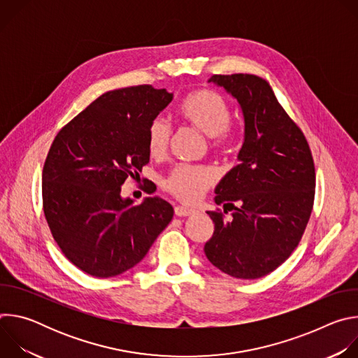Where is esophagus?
<instances>
[{
  "mask_svg": "<svg viewBox=\"0 0 358 358\" xmlns=\"http://www.w3.org/2000/svg\"><path fill=\"white\" fill-rule=\"evenodd\" d=\"M174 213L177 217H191L195 214V210H192L189 207H184V206H177L174 208Z\"/></svg>",
  "mask_w": 358,
  "mask_h": 358,
  "instance_id": "34e87169",
  "label": "esophagus"
}]
</instances>
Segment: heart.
I'll list each match as a JSON object with an SVG mask.
<instances>
[{"instance_id":"obj_1","label":"heart","mask_w":358,"mask_h":358,"mask_svg":"<svg viewBox=\"0 0 358 358\" xmlns=\"http://www.w3.org/2000/svg\"><path fill=\"white\" fill-rule=\"evenodd\" d=\"M180 117L202 134L210 137L215 150H227L236 140V129L231 123L232 109L227 99L213 89L189 92L178 106ZM171 127L156 117L147 129V150L151 157L163 159L170 147ZM215 182V174L208 167L177 166L164 180V188L182 202L198 201Z\"/></svg>"}]
</instances>
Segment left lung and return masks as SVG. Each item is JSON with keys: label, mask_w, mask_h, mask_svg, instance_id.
Here are the masks:
<instances>
[{"label": "left lung", "mask_w": 358, "mask_h": 358, "mask_svg": "<svg viewBox=\"0 0 358 358\" xmlns=\"http://www.w3.org/2000/svg\"><path fill=\"white\" fill-rule=\"evenodd\" d=\"M238 100L245 122L235 166L215 188L207 211L215 228L203 246L208 261L236 279H258L280 266L309 222L316 174L312 151L268 80L249 73L214 75ZM232 210L231 217L224 215Z\"/></svg>", "instance_id": "1"}]
</instances>
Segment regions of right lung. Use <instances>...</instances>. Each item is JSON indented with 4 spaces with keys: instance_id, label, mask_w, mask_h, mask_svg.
<instances>
[{
    "instance_id": "obj_1",
    "label": "right lung",
    "mask_w": 358,
    "mask_h": 358,
    "mask_svg": "<svg viewBox=\"0 0 358 358\" xmlns=\"http://www.w3.org/2000/svg\"><path fill=\"white\" fill-rule=\"evenodd\" d=\"M173 93L140 85L99 96L57 134L42 170L43 214L65 257L94 278L136 266L170 224L159 196L122 198L129 176L150 160L147 129ZM152 192V191H151Z\"/></svg>"
}]
</instances>
